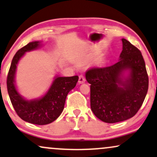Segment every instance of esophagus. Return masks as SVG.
I'll return each mask as SVG.
<instances>
[{
	"label": "esophagus",
	"mask_w": 157,
	"mask_h": 157,
	"mask_svg": "<svg viewBox=\"0 0 157 157\" xmlns=\"http://www.w3.org/2000/svg\"><path fill=\"white\" fill-rule=\"evenodd\" d=\"M85 81H86V79H85L84 75H79V78H78V83H79V84H84V83L85 82Z\"/></svg>",
	"instance_id": "obj_1"
}]
</instances>
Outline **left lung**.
<instances>
[{"label": "left lung", "instance_id": "8db88e82", "mask_svg": "<svg viewBox=\"0 0 157 157\" xmlns=\"http://www.w3.org/2000/svg\"><path fill=\"white\" fill-rule=\"evenodd\" d=\"M119 60L113 65L92 67L86 73L90 84L91 109L106 123L125 121L139 111L148 89V76L142 54L138 48L122 38ZM129 69L130 75L122 73Z\"/></svg>", "mask_w": 157, "mask_h": 157}]
</instances>
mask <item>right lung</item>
Instances as JSON below:
<instances>
[{
	"label": "right lung",
	"mask_w": 157,
	"mask_h": 157,
	"mask_svg": "<svg viewBox=\"0 0 157 157\" xmlns=\"http://www.w3.org/2000/svg\"><path fill=\"white\" fill-rule=\"evenodd\" d=\"M40 41L30 42L19 49L13 56L7 75V90L11 104L17 115L27 122L38 125L52 123L62 113L67 95L75 87L78 76L56 77L43 98L38 100H25L17 92L14 84L17 65L25 52L37 49Z\"/></svg>",
	"instance_id": "right-lung-1"
}]
</instances>
